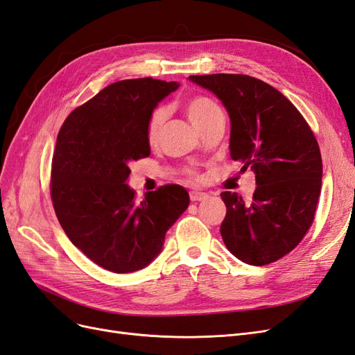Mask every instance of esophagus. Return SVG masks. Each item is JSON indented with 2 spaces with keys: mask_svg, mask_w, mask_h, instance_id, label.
Returning a JSON list of instances; mask_svg holds the SVG:
<instances>
[{
  "mask_svg": "<svg viewBox=\"0 0 355 355\" xmlns=\"http://www.w3.org/2000/svg\"><path fill=\"white\" fill-rule=\"evenodd\" d=\"M189 198H191V201H202V200L207 198V194H206V192H201V191H191Z\"/></svg>",
  "mask_w": 355,
  "mask_h": 355,
  "instance_id": "esophagus-1",
  "label": "esophagus"
}]
</instances>
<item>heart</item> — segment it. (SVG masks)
<instances>
[{"instance_id":"obj_1","label":"heart","mask_w":355,"mask_h":355,"mask_svg":"<svg viewBox=\"0 0 355 355\" xmlns=\"http://www.w3.org/2000/svg\"><path fill=\"white\" fill-rule=\"evenodd\" d=\"M185 111H187L189 121L197 128L204 121H207L211 115L219 112L220 108L216 102L207 98V96H194V98H191L187 102ZM166 116H167V114H166V110H163V108H158L151 115H149L145 135H146V141L151 145H154L158 141L161 127H163V124L166 121ZM189 175L196 176V171L191 170Z\"/></svg>"}]
</instances>
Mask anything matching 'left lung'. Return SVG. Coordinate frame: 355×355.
I'll return each instance as SVG.
<instances>
[{
    "mask_svg": "<svg viewBox=\"0 0 355 355\" xmlns=\"http://www.w3.org/2000/svg\"><path fill=\"white\" fill-rule=\"evenodd\" d=\"M189 80L227 108L231 158L256 175L250 201L237 192L220 194L227 206L222 240L244 263L275 262L295 249L314 220L323 178L317 139L295 105L270 84L243 73Z\"/></svg>",
    "mask_w": 355,
    "mask_h": 355,
    "instance_id": "left-lung-1",
    "label": "left lung"
}]
</instances>
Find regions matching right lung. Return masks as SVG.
Instances as JSON below:
<instances>
[{"label":"right lung","mask_w":355,"mask_h":355,"mask_svg":"<svg viewBox=\"0 0 355 355\" xmlns=\"http://www.w3.org/2000/svg\"><path fill=\"white\" fill-rule=\"evenodd\" d=\"M179 83L116 81L73 110L60 127L50 192L72 244L105 270H142L163 249L166 232L189 206L180 185H164L137 201L127 185L130 161L149 157L146 123Z\"/></svg>","instance_id":"right-lung-1"}]
</instances>
